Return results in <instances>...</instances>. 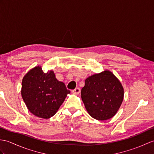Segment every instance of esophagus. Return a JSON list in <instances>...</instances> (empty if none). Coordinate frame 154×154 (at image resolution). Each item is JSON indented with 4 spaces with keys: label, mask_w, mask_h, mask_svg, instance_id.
<instances>
[{
    "label": "esophagus",
    "mask_w": 154,
    "mask_h": 154,
    "mask_svg": "<svg viewBox=\"0 0 154 154\" xmlns=\"http://www.w3.org/2000/svg\"><path fill=\"white\" fill-rule=\"evenodd\" d=\"M81 92V89L79 88H76L75 89H74V90L72 91V92L74 94H79Z\"/></svg>",
    "instance_id": "esophagus-1"
}]
</instances>
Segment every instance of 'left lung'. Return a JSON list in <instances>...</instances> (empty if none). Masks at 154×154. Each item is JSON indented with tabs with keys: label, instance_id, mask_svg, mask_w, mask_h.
<instances>
[{
	"label": "left lung",
	"instance_id": "1",
	"mask_svg": "<svg viewBox=\"0 0 154 154\" xmlns=\"http://www.w3.org/2000/svg\"><path fill=\"white\" fill-rule=\"evenodd\" d=\"M124 97V89L112 71L105 70L86 79L81 89V98L88 114L94 119L105 121L119 110Z\"/></svg>",
	"mask_w": 154,
	"mask_h": 154
}]
</instances>
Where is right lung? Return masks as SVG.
Segmentation results:
<instances>
[{
  "label": "right lung",
  "mask_w": 154,
  "mask_h": 154,
  "mask_svg": "<svg viewBox=\"0 0 154 154\" xmlns=\"http://www.w3.org/2000/svg\"><path fill=\"white\" fill-rule=\"evenodd\" d=\"M69 93L52 70L45 73L40 66L30 69L22 79L21 94L27 109L42 119L54 116Z\"/></svg>",
  "instance_id": "right-lung-1"
}]
</instances>
